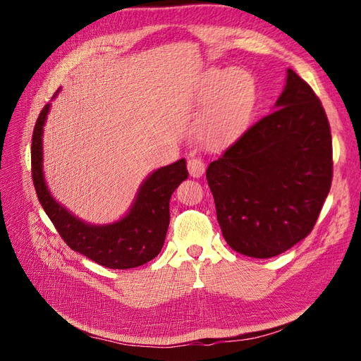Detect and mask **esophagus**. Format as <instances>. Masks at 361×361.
<instances>
[{
	"mask_svg": "<svg viewBox=\"0 0 361 361\" xmlns=\"http://www.w3.org/2000/svg\"><path fill=\"white\" fill-rule=\"evenodd\" d=\"M188 171L192 178H200L202 174L204 173V169H206V164H204V159L199 155H191L188 158Z\"/></svg>",
	"mask_w": 361,
	"mask_h": 361,
	"instance_id": "obj_1",
	"label": "esophagus"
}]
</instances>
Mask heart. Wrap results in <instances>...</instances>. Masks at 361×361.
Listing matches in <instances>:
<instances>
[{
  "label": "heart",
  "mask_w": 361,
  "mask_h": 361,
  "mask_svg": "<svg viewBox=\"0 0 361 361\" xmlns=\"http://www.w3.org/2000/svg\"><path fill=\"white\" fill-rule=\"evenodd\" d=\"M200 97L207 102L199 134L211 145L238 135L253 111L256 89L251 76L239 69H211L202 76Z\"/></svg>",
  "instance_id": "heart-1"
}]
</instances>
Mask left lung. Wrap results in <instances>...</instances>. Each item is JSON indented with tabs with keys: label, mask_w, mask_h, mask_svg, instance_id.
<instances>
[{
	"label": "left lung",
	"mask_w": 361,
	"mask_h": 361,
	"mask_svg": "<svg viewBox=\"0 0 361 361\" xmlns=\"http://www.w3.org/2000/svg\"><path fill=\"white\" fill-rule=\"evenodd\" d=\"M276 106L206 170L227 244L259 259L283 253L312 232L333 180L329 118L292 69Z\"/></svg>",
	"instance_id": "obj_1"
}]
</instances>
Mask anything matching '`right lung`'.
Returning <instances> with one entry per match:
<instances>
[{
  "label": "right lung",
  "mask_w": 361,
  "mask_h": 361,
  "mask_svg": "<svg viewBox=\"0 0 361 361\" xmlns=\"http://www.w3.org/2000/svg\"><path fill=\"white\" fill-rule=\"evenodd\" d=\"M49 105L48 102L43 106L32 130L31 176L39 202L63 241L96 264L111 269L135 268L155 259L166 241L171 194L188 178L185 159L152 173L141 185L133 209L120 221L108 226L85 224L52 199L43 180L42 130Z\"/></svg>",
  "instance_id": "right-lung-1"
}]
</instances>
